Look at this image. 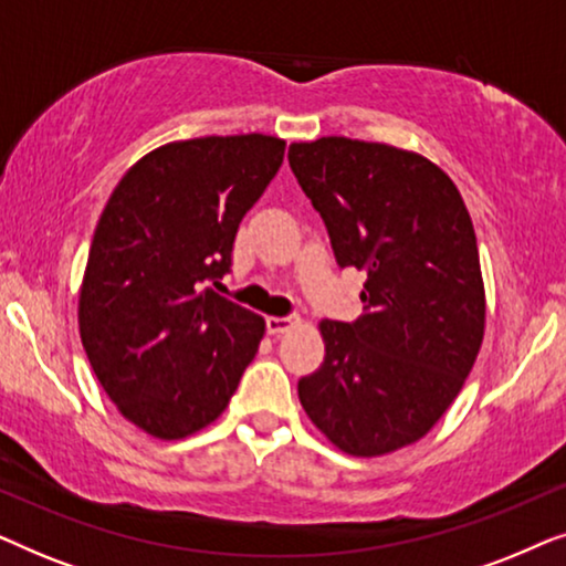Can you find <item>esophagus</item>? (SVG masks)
<instances>
[{
	"instance_id": "obj_1",
	"label": "esophagus",
	"mask_w": 566,
	"mask_h": 566,
	"mask_svg": "<svg viewBox=\"0 0 566 566\" xmlns=\"http://www.w3.org/2000/svg\"><path fill=\"white\" fill-rule=\"evenodd\" d=\"M268 332L270 335H283V332H289L296 319H291V316H268Z\"/></svg>"
}]
</instances>
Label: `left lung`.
<instances>
[{
    "label": "left lung",
    "instance_id": "obj_1",
    "mask_svg": "<svg viewBox=\"0 0 566 566\" xmlns=\"http://www.w3.org/2000/svg\"><path fill=\"white\" fill-rule=\"evenodd\" d=\"M289 165L337 265L368 275L358 319L319 322L324 363L298 381L301 407L339 451H399L446 415L482 347L474 223L422 154L324 136L291 144Z\"/></svg>",
    "mask_w": 566,
    "mask_h": 566
}]
</instances>
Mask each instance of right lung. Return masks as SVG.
<instances>
[{
    "instance_id": "right-lung-1",
    "label": "right lung",
    "mask_w": 566,
    "mask_h": 566,
    "mask_svg": "<svg viewBox=\"0 0 566 566\" xmlns=\"http://www.w3.org/2000/svg\"><path fill=\"white\" fill-rule=\"evenodd\" d=\"M265 134L159 146L115 185L80 291V335L118 412L159 440L219 420L265 319L211 285L231 268L244 213L283 165Z\"/></svg>"
}]
</instances>
